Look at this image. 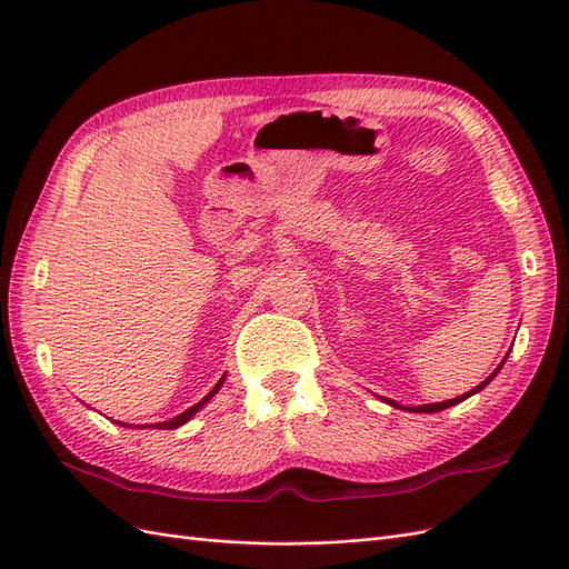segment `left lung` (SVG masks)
Here are the masks:
<instances>
[{
  "label": "left lung",
  "mask_w": 569,
  "mask_h": 569,
  "mask_svg": "<svg viewBox=\"0 0 569 569\" xmlns=\"http://www.w3.org/2000/svg\"><path fill=\"white\" fill-rule=\"evenodd\" d=\"M508 358V356H506ZM506 358L501 360V366H498L489 377H487V380L485 382H481V385H477L475 389H470L468 393H462V396H456V399H449V401H441V403H425V406H412V408H406V410H412V412H439V410H443V408H451V406H456V403H460V401H465V399H470V396L472 393H477V391H481V389H485L491 380H493V377L498 375V370H501L503 368V363H506ZM389 406H393V408H399V403H393V401H387Z\"/></svg>",
  "instance_id": "1"
}]
</instances>
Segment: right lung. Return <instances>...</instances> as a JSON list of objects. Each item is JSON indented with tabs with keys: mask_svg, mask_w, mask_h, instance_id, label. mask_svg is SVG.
Instances as JSON below:
<instances>
[{
	"mask_svg": "<svg viewBox=\"0 0 569 569\" xmlns=\"http://www.w3.org/2000/svg\"><path fill=\"white\" fill-rule=\"evenodd\" d=\"M222 382H226V375H222L220 377V380H218V385L209 391V393H206L203 396V399L197 403V406H192V408H187L184 412H180V416L178 418H173V420H166V422H153V425H149V427H153V429H178V427H182L187 420H192L194 416H197V412L206 406V403H209L211 399H213V396L220 391V387H222ZM116 425H120V427H132V425H128V422H116ZM134 427H142V425H134Z\"/></svg>",
	"mask_w": 569,
	"mask_h": 569,
	"instance_id": "1",
	"label": "right lung"
}]
</instances>
